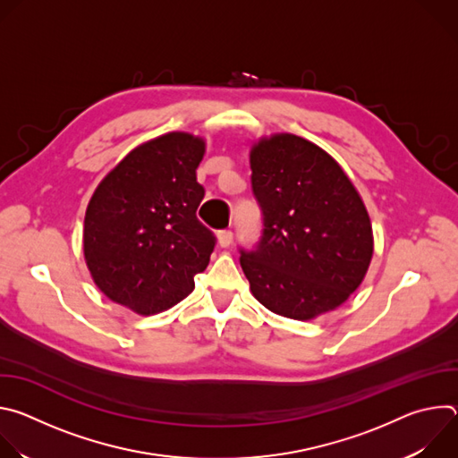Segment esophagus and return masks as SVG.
I'll use <instances>...</instances> for the list:
<instances>
[{"mask_svg":"<svg viewBox=\"0 0 458 458\" xmlns=\"http://www.w3.org/2000/svg\"><path fill=\"white\" fill-rule=\"evenodd\" d=\"M232 241H233V232H232V230H221V232L217 233V242H219V246L226 248V246L232 244Z\"/></svg>","mask_w":458,"mask_h":458,"instance_id":"esophagus-1","label":"esophagus"}]
</instances>
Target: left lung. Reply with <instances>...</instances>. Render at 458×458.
Instances as JSON below:
<instances>
[{"label": "left lung", "mask_w": 458, "mask_h": 458, "mask_svg": "<svg viewBox=\"0 0 458 458\" xmlns=\"http://www.w3.org/2000/svg\"><path fill=\"white\" fill-rule=\"evenodd\" d=\"M250 166L263 233L251 250H239V260L253 297L297 320L335 310L359 288L373 255L359 191L332 156L292 134L260 140Z\"/></svg>", "instance_id": "left-lung-1"}]
</instances>
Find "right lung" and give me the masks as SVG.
<instances>
[{
  "label": "right lung",
  "instance_id": "right-lung-1",
  "mask_svg": "<svg viewBox=\"0 0 458 458\" xmlns=\"http://www.w3.org/2000/svg\"><path fill=\"white\" fill-rule=\"evenodd\" d=\"M205 141L170 132L130 152L96 188L83 250L98 288L141 315L159 313L193 290L216 235L195 216L205 198L198 170Z\"/></svg>",
  "mask_w": 458,
  "mask_h": 458
}]
</instances>
